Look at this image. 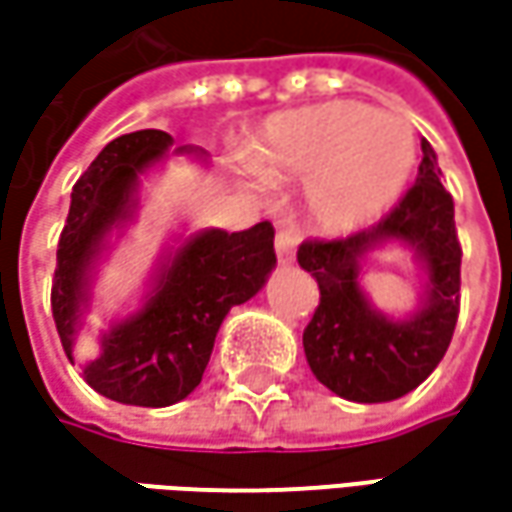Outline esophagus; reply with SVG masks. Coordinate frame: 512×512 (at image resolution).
Segmentation results:
<instances>
[{"label":"esophagus","instance_id":"obj_1","mask_svg":"<svg viewBox=\"0 0 512 512\" xmlns=\"http://www.w3.org/2000/svg\"><path fill=\"white\" fill-rule=\"evenodd\" d=\"M296 242H299L296 230H279V233H276V259H279L282 265H290V262H293V256H296Z\"/></svg>","mask_w":512,"mask_h":512}]
</instances>
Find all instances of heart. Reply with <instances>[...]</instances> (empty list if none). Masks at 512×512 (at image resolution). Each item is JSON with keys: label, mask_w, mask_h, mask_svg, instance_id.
Masks as SVG:
<instances>
[{"label": "heart", "mask_w": 512, "mask_h": 512, "mask_svg": "<svg viewBox=\"0 0 512 512\" xmlns=\"http://www.w3.org/2000/svg\"><path fill=\"white\" fill-rule=\"evenodd\" d=\"M270 182H302L307 219L327 233L370 225L402 199L416 170L413 128L362 102L270 116L250 148Z\"/></svg>", "instance_id": "b5f03b06"}]
</instances>
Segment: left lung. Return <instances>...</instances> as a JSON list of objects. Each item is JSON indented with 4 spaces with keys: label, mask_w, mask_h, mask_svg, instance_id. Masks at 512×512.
I'll return each mask as SVG.
<instances>
[{
    "label": "left lung",
    "mask_w": 512,
    "mask_h": 512,
    "mask_svg": "<svg viewBox=\"0 0 512 512\" xmlns=\"http://www.w3.org/2000/svg\"><path fill=\"white\" fill-rule=\"evenodd\" d=\"M402 244L425 273L420 307L402 320L387 317L361 290L367 252ZM299 265L319 282V307L305 327V356L313 376L347 402L402 399L436 370L459 319L462 245L453 196L442 187L436 150L422 139L416 185L379 225L347 239L305 242Z\"/></svg>",
    "instance_id": "obj_1"
}]
</instances>
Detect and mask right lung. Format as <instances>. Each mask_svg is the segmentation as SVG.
Segmentation results:
<instances>
[{"instance_id": "right-lung-1", "label": "right lung", "mask_w": 512, "mask_h": 512, "mask_svg": "<svg viewBox=\"0 0 512 512\" xmlns=\"http://www.w3.org/2000/svg\"><path fill=\"white\" fill-rule=\"evenodd\" d=\"M170 153L207 162V153L196 145L173 148V136L165 130H136L105 145L73 185L50 290L53 322L70 362L76 333L90 310L96 265L113 230L119 233L133 222L142 176ZM273 267L270 222L239 233L219 227L190 233L162 253L142 305L99 333V356L82 364L85 382L113 402L136 407L182 402L202 382L230 307L253 299Z\"/></svg>"}]
</instances>
